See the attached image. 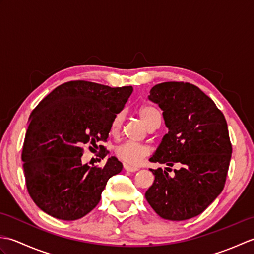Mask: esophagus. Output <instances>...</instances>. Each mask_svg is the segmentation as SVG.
<instances>
[{"label":"esophagus","instance_id":"1","mask_svg":"<svg viewBox=\"0 0 254 254\" xmlns=\"http://www.w3.org/2000/svg\"><path fill=\"white\" fill-rule=\"evenodd\" d=\"M124 169H126L127 171H131V172H134V171H137L138 170L137 167H133V166L127 165V164H124Z\"/></svg>","mask_w":254,"mask_h":254}]
</instances>
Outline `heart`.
<instances>
[{
  "instance_id": "b5f03b06",
  "label": "heart",
  "mask_w": 254,
  "mask_h": 254,
  "mask_svg": "<svg viewBox=\"0 0 254 254\" xmlns=\"http://www.w3.org/2000/svg\"><path fill=\"white\" fill-rule=\"evenodd\" d=\"M138 116L141 118V120L144 122L146 127L150 126L154 122H159L160 115L157 109H155L154 107L150 106H144L138 110ZM122 124V115L119 113L115 118H113L110 132L113 135L119 133L120 131ZM149 154L148 147L144 146L141 144L132 143V142H126L122 143L121 145L116 148V155L119 159H121L124 163L128 165H138L141 163L142 159Z\"/></svg>"
}]
</instances>
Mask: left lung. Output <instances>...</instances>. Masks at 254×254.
Segmentation results:
<instances>
[{"label":"left lung","mask_w":254,"mask_h":254,"mask_svg":"<svg viewBox=\"0 0 254 254\" xmlns=\"http://www.w3.org/2000/svg\"><path fill=\"white\" fill-rule=\"evenodd\" d=\"M148 99L163 110L168 133L149 161L172 167L170 177L161 168L145 193L161 218L186 220L204 212L222 193L231 158L227 122L215 102L196 86L166 82L150 89Z\"/></svg>","instance_id":"8db88e82"}]
</instances>
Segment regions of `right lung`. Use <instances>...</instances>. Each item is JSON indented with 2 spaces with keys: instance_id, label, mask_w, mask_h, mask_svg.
<instances>
[{
  "instance_id": "add662e5",
  "label": "right lung",
  "mask_w": 254,
  "mask_h": 254,
  "mask_svg": "<svg viewBox=\"0 0 254 254\" xmlns=\"http://www.w3.org/2000/svg\"><path fill=\"white\" fill-rule=\"evenodd\" d=\"M132 91V86L74 80L58 86L31 112L21 159L27 190L41 210L75 220L97 206L108 180L123 166L115 156L100 168L83 164L84 146L107 141ZM99 147L104 158L107 149Z\"/></svg>"
}]
</instances>
